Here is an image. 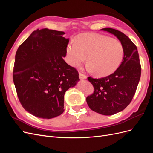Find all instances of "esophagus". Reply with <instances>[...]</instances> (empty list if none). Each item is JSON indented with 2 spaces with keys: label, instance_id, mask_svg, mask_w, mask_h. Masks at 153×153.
Wrapping results in <instances>:
<instances>
[{
  "label": "esophagus",
  "instance_id": "34e87169",
  "mask_svg": "<svg viewBox=\"0 0 153 153\" xmlns=\"http://www.w3.org/2000/svg\"><path fill=\"white\" fill-rule=\"evenodd\" d=\"M79 77L81 80H84V79H86L87 76L86 75H84V74H82V73H79Z\"/></svg>",
  "mask_w": 153,
  "mask_h": 153
}]
</instances>
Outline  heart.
Listing matches in <instances>:
<instances>
[{
	"mask_svg": "<svg viewBox=\"0 0 153 153\" xmlns=\"http://www.w3.org/2000/svg\"><path fill=\"white\" fill-rule=\"evenodd\" d=\"M87 57V71L99 76L113 73L122 62L124 48L118 40L104 35L82 34L66 47L67 62L71 66L84 63Z\"/></svg>",
	"mask_w": 153,
	"mask_h": 153,
	"instance_id": "1",
	"label": "heart"
}]
</instances>
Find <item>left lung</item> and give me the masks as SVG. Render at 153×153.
Wrapping results in <instances>:
<instances>
[{
	"mask_svg": "<svg viewBox=\"0 0 153 153\" xmlns=\"http://www.w3.org/2000/svg\"><path fill=\"white\" fill-rule=\"evenodd\" d=\"M116 36L124 48L121 65L114 73L101 78L88 77L94 92L86 98L89 108L105 115L121 112L131 103L141 75V66L137 48L121 31L112 28L101 29Z\"/></svg>",
	"mask_w": 153,
	"mask_h": 153,
	"instance_id": "obj_1",
	"label": "left lung"
}]
</instances>
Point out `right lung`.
I'll list each match as a JSON object with an SVG mask.
<instances>
[{"label": "right lung", "instance_id": "1", "mask_svg": "<svg viewBox=\"0 0 153 153\" xmlns=\"http://www.w3.org/2000/svg\"><path fill=\"white\" fill-rule=\"evenodd\" d=\"M64 34L37 29L16 53L13 73L18 99L37 117L52 119L62 114L64 94L80 80L76 69L63 59L69 43Z\"/></svg>", "mask_w": 153, "mask_h": 153}]
</instances>
